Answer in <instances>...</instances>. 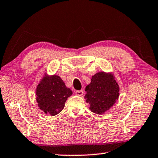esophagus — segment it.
<instances>
[{"label":"esophagus","instance_id":"1","mask_svg":"<svg viewBox=\"0 0 158 158\" xmlns=\"http://www.w3.org/2000/svg\"><path fill=\"white\" fill-rule=\"evenodd\" d=\"M75 94L79 96H82L84 95V91H83V90H76Z\"/></svg>","mask_w":158,"mask_h":158}]
</instances>
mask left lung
I'll return each mask as SVG.
<instances>
[{"label": "left lung", "mask_w": 158, "mask_h": 158, "mask_svg": "<svg viewBox=\"0 0 158 158\" xmlns=\"http://www.w3.org/2000/svg\"><path fill=\"white\" fill-rule=\"evenodd\" d=\"M85 90V102L90 105V111L97 114L109 110L119 97V85L114 74L104 72L93 75Z\"/></svg>", "instance_id": "8db88e82"}]
</instances>
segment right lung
<instances>
[{"label":"right lung","mask_w":158,"mask_h":158,"mask_svg":"<svg viewBox=\"0 0 158 158\" xmlns=\"http://www.w3.org/2000/svg\"><path fill=\"white\" fill-rule=\"evenodd\" d=\"M73 91L66 87L58 75L45 76L36 89V101L39 108L46 114L55 116L63 110L65 103Z\"/></svg>","instance_id":"right-lung-1"}]
</instances>
